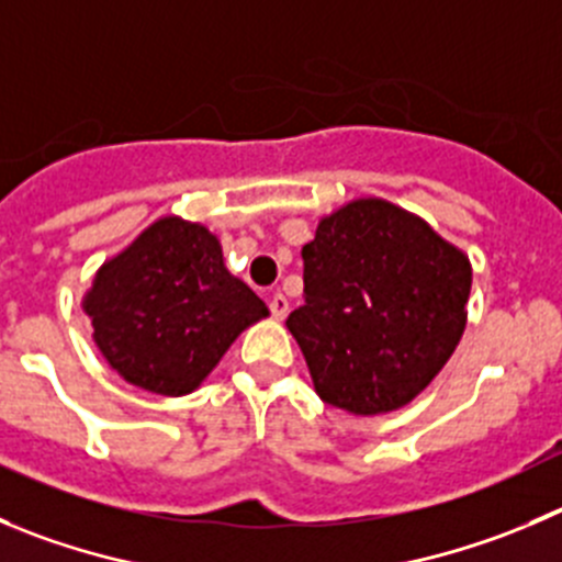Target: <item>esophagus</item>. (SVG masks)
Instances as JSON below:
<instances>
[{"mask_svg": "<svg viewBox=\"0 0 562 562\" xmlns=\"http://www.w3.org/2000/svg\"><path fill=\"white\" fill-rule=\"evenodd\" d=\"M270 312H272V317H276V319H284L286 314H290V301H286L281 292H276V295L270 297Z\"/></svg>", "mask_w": 562, "mask_h": 562, "instance_id": "obj_1", "label": "esophagus"}]
</instances>
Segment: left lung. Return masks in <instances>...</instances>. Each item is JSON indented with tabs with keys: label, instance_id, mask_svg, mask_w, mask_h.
I'll use <instances>...</instances> for the list:
<instances>
[{
	"label": "left lung",
	"instance_id": "8db88e82",
	"mask_svg": "<svg viewBox=\"0 0 562 562\" xmlns=\"http://www.w3.org/2000/svg\"><path fill=\"white\" fill-rule=\"evenodd\" d=\"M472 261L425 217L352 198L303 245V306L286 317L314 392L352 416L397 411L467 330Z\"/></svg>",
	"mask_w": 562,
	"mask_h": 562
}]
</instances>
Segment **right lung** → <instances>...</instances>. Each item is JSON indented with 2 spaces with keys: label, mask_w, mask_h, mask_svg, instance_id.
<instances>
[{
  "label": "right lung",
  "mask_w": 562,
  "mask_h": 562,
  "mask_svg": "<svg viewBox=\"0 0 562 562\" xmlns=\"http://www.w3.org/2000/svg\"><path fill=\"white\" fill-rule=\"evenodd\" d=\"M106 364L146 392H195L245 328L270 317L204 223L162 215L95 270L82 295Z\"/></svg>",
  "instance_id": "add662e5"
}]
</instances>
